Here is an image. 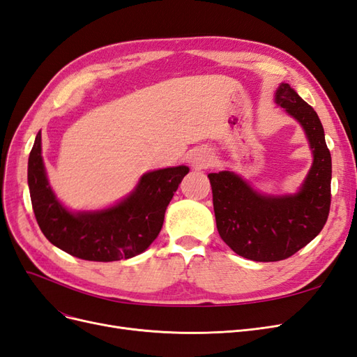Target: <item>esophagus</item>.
<instances>
[{"mask_svg": "<svg viewBox=\"0 0 357 357\" xmlns=\"http://www.w3.org/2000/svg\"><path fill=\"white\" fill-rule=\"evenodd\" d=\"M211 159H213V156L210 152H207V150H199V152L193 153L192 164L197 168H205V167H208Z\"/></svg>", "mask_w": 357, "mask_h": 357, "instance_id": "obj_1", "label": "esophagus"}]
</instances>
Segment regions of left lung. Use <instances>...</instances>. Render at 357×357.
Instances as JSON below:
<instances>
[{
  "label": "left lung",
  "instance_id": "8db88e82",
  "mask_svg": "<svg viewBox=\"0 0 357 357\" xmlns=\"http://www.w3.org/2000/svg\"><path fill=\"white\" fill-rule=\"evenodd\" d=\"M275 101L304 128L314 162L296 195H259L231 171L210 172L218 231L232 250L256 262H277L295 255L325 226L331 210L332 159L317 113L282 83Z\"/></svg>",
  "mask_w": 357,
  "mask_h": 357
}]
</instances>
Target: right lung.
<instances>
[{
  "label": "right lung",
  "instance_id": "obj_1",
  "mask_svg": "<svg viewBox=\"0 0 357 357\" xmlns=\"http://www.w3.org/2000/svg\"><path fill=\"white\" fill-rule=\"evenodd\" d=\"M185 165L147 172L137 189L116 207L98 213L67 211L53 195L41 158V134L28 159V185L37 223L46 238L84 261L113 262L143 253L159 235Z\"/></svg>",
  "mask_w": 357,
  "mask_h": 357
}]
</instances>
